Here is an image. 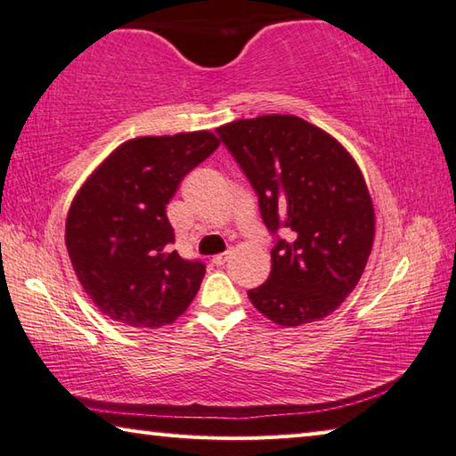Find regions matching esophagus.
Instances as JSON below:
<instances>
[{"label": "esophagus", "mask_w": 456, "mask_h": 456, "mask_svg": "<svg viewBox=\"0 0 456 456\" xmlns=\"http://www.w3.org/2000/svg\"><path fill=\"white\" fill-rule=\"evenodd\" d=\"M227 259H229V251H227V253H219V256L213 257V264L217 265V267H219V265H225Z\"/></svg>", "instance_id": "esophagus-1"}]
</instances>
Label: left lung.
<instances>
[{
  "label": "left lung",
  "mask_w": 456,
  "mask_h": 456,
  "mask_svg": "<svg viewBox=\"0 0 456 456\" xmlns=\"http://www.w3.org/2000/svg\"><path fill=\"white\" fill-rule=\"evenodd\" d=\"M217 134L275 237L272 273L247 291L251 304L283 328L326 318L358 285L374 243V207L356 160L291 114L235 120Z\"/></svg>",
  "instance_id": "1"
}]
</instances>
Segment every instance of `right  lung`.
Wrapping results in <instances>:
<instances>
[{
  "label": "right lung",
  "mask_w": 456,
  "mask_h": 456,
  "mask_svg": "<svg viewBox=\"0 0 456 456\" xmlns=\"http://www.w3.org/2000/svg\"><path fill=\"white\" fill-rule=\"evenodd\" d=\"M217 146L209 130L133 138L74 197L68 256L84 291L110 320L154 330L173 323L197 296L205 264L173 249L167 203Z\"/></svg>",
  "instance_id": "1"
}]
</instances>
